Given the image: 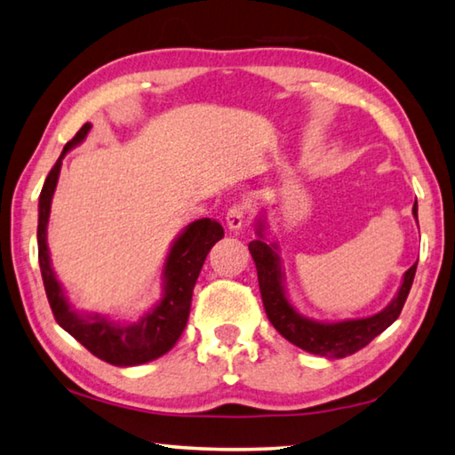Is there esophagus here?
<instances>
[{"mask_svg": "<svg viewBox=\"0 0 455 455\" xmlns=\"http://www.w3.org/2000/svg\"><path fill=\"white\" fill-rule=\"evenodd\" d=\"M244 217H246V209L243 204L230 206L227 212V227L230 230H241L244 225Z\"/></svg>", "mask_w": 455, "mask_h": 455, "instance_id": "obj_1", "label": "esophagus"}]
</instances>
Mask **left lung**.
I'll return each instance as SVG.
<instances>
[{
    "instance_id": "left-lung-1",
    "label": "left lung",
    "mask_w": 455,
    "mask_h": 455,
    "mask_svg": "<svg viewBox=\"0 0 455 455\" xmlns=\"http://www.w3.org/2000/svg\"><path fill=\"white\" fill-rule=\"evenodd\" d=\"M413 217L418 220V200L413 204ZM265 228V219H259V238L249 243V251L257 265L259 289L260 297H263L267 317L273 323V327L292 345H297L303 351L313 353V355L341 359L363 349L367 343H371L377 335L383 333L399 317V313H402L405 305V299L410 295L418 263L407 268L397 295L391 299V303L383 311L363 319H345L331 323L315 321L299 313L289 301L287 289H284L281 257L276 252L279 249H276L275 243L267 241Z\"/></svg>"
}]
</instances>
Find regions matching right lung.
I'll return each instance as SVG.
<instances>
[{
  "label": "right lung",
  "instance_id": "add662e5",
  "mask_svg": "<svg viewBox=\"0 0 455 455\" xmlns=\"http://www.w3.org/2000/svg\"><path fill=\"white\" fill-rule=\"evenodd\" d=\"M92 124L86 122L70 142L64 146L58 163L44 182L40 195V217H37V259L45 287V295L58 325L80 341L92 355L110 365L132 367L158 359L171 351L187 327L192 291H195L200 268L209 251L225 236L220 222L198 219L174 238L163 268V297L134 323H114L102 315H84L72 309L52 268L48 251V220L52 196L56 192L61 160L68 152L86 140Z\"/></svg>",
  "mask_w": 455,
  "mask_h": 455
}]
</instances>
